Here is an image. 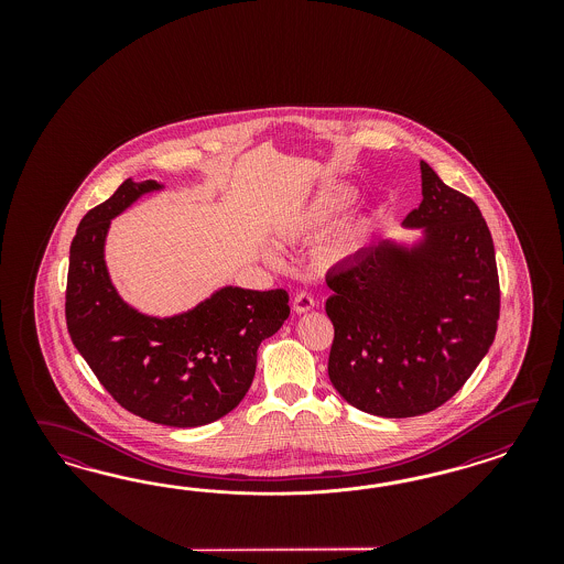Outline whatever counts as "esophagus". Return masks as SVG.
I'll use <instances>...</instances> for the list:
<instances>
[{"mask_svg": "<svg viewBox=\"0 0 564 564\" xmlns=\"http://www.w3.org/2000/svg\"><path fill=\"white\" fill-rule=\"evenodd\" d=\"M314 307V297L307 293V291H297L295 297H293V310L297 314H304L307 310Z\"/></svg>", "mask_w": 564, "mask_h": 564, "instance_id": "esophagus-1", "label": "esophagus"}]
</instances>
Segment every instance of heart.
<instances>
[{"instance_id": "heart-1", "label": "heart", "mask_w": 564, "mask_h": 564, "mask_svg": "<svg viewBox=\"0 0 564 564\" xmlns=\"http://www.w3.org/2000/svg\"><path fill=\"white\" fill-rule=\"evenodd\" d=\"M356 203V192L347 186H328V188L321 189L310 203H307L290 225V236L295 238H307V236H316L321 231L328 229L330 225L341 219L343 215L354 206ZM364 234L361 225H354L349 227L343 238L337 241L335 252L337 254H345L347 250H351L358 239ZM271 258H274L271 254Z\"/></svg>"}]
</instances>
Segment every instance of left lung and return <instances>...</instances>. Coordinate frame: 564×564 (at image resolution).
<instances>
[{"label":"left lung","mask_w":564,"mask_h":564,"mask_svg":"<svg viewBox=\"0 0 564 564\" xmlns=\"http://www.w3.org/2000/svg\"><path fill=\"white\" fill-rule=\"evenodd\" d=\"M422 205L405 217L426 241H389L326 274L335 326L328 378L343 399L382 417L434 411L462 389L495 341L500 283L478 205L420 161Z\"/></svg>","instance_id":"left-lung-1"}]
</instances>
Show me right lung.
<instances>
[{"mask_svg":"<svg viewBox=\"0 0 564 564\" xmlns=\"http://www.w3.org/2000/svg\"><path fill=\"white\" fill-rule=\"evenodd\" d=\"M159 188L153 180H126L83 217L69 246L66 323L72 343L123 410L163 426H205L248 393L258 345L288 321L290 295L225 288L165 321L123 304L102 260L107 227L138 196Z\"/></svg>","mask_w":564,"mask_h":564,"instance_id":"1","label":"right lung"}]
</instances>
